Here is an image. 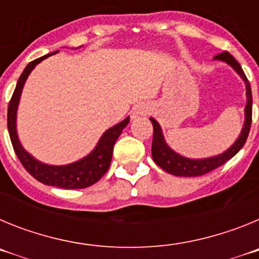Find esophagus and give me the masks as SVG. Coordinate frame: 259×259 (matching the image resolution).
<instances>
[{"instance_id":"obj_1","label":"esophagus","mask_w":259,"mask_h":259,"mask_svg":"<svg viewBox=\"0 0 259 259\" xmlns=\"http://www.w3.org/2000/svg\"><path fill=\"white\" fill-rule=\"evenodd\" d=\"M150 110L149 107H146V106H140L139 109L136 110V115H146V114L149 113Z\"/></svg>"}]
</instances>
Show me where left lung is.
I'll return each instance as SVG.
<instances>
[{
    "mask_svg": "<svg viewBox=\"0 0 259 259\" xmlns=\"http://www.w3.org/2000/svg\"><path fill=\"white\" fill-rule=\"evenodd\" d=\"M214 61H222L226 62L228 66L236 71L237 75L244 80L246 88V105H245V120H244V125L240 132L239 137L236 141L228 148L227 150H224L223 153L214 157L209 158H201V159H194V158H187L184 155L176 153L172 150L170 146L167 145L164 136L162 134V128L159 123L155 120L154 118H149L150 122L153 124V143H152V155L153 161L161 167L162 170L166 172L171 174L175 176H201L205 174L210 172V171L215 170L217 167L224 164L228 159L236 155L240 152L244 144H245L246 139H248L249 131H250L251 124V105H253V98H251V89L250 84H249L248 79H246L244 71H242L241 66L239 65V62L231 56L230 53L224 52L214 57Z\"/></svg>",
    "mask_w": 259,
    "mask_h": 259,
    "instance_id": "left-lung-1",
    "label": "left lung"
}]
</instances>
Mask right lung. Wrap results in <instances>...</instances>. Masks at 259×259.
Segmentation results:
<instances>
[{
	"instance_id": "add662e5",
	"label": "right lung",
	"mask_w": 259,
	"mask_h": 259,
	"mask_svg": "<svg viewBox=\"0 0 259 259\" xmlns=\"http://www.w3.org/2000/svg\"><path fill=\"white\" fill-rule=\"evenodd\" d=\"M58 52L50 53L44 57L32 61L27 65L24 71L20 75L18 80L15 91L13 93V97L10 100L8 109V130L10 135V140L13 144V148L15 150V154L18 155L19 161L24 166L27 171L31 174L36 180L45 185H53L63 189H83L87 187H91L92 184L97 183L109 170L110 163H111V157H113L114 144L118 140V137L123 132L127 124L130 123V116L119 122L118 124L113 125L107 131L104 132L95 149L85 155L84 158L76 162L68 164H62V166H54V164H47L36 159L33 155L29 154L22 146L18 137L17 132V111L19 106L20 96H22L23 87L26 84V80L28 79L32 70L44 61L48 57L53 56Z\"/></svg>"
}]
</instances>
